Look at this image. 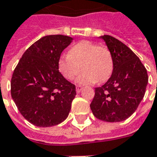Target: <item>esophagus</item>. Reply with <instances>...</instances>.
<instances>
[{
	"label": "esophagus",
	"mask_w": 157,
	"mask_h": 157,
	"mask_svg": "<svg viewBox=\"0 0 157 157\" xmlns=\"http://www.w3.org/2000/svg\"><path fill=\"white\" fill-rule=\"evenodd\" d=\"M75 89H76V92H77V93H80V92L82 91V86H80V85H76Z\"/></svg>",
	"instance_id": "1"
}]
</instances>
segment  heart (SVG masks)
I'll return each mask as SVG.
<instances>
[{"mask_svg":"<svg viewBox=\"0 0 157 157\" xmlns=\"http://www.w3.org/2000/svg\"><path fill=\"white\" fill-rule=\"evenodd\" d=\"M113 68V57L109 48L89 41L75 44L68 55L58 61L59 71L67 80H73L80 69L82 70L77 82L83 85L104 82L109 78Z\"/></svg>","mask_w":157,"mask_h":157,"instance_id":"obj_1","label":"heart"}]
</instances>
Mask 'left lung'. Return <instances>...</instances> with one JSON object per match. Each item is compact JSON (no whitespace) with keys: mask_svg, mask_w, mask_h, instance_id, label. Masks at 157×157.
I'll return each instance as SVG.
<instances>
[{"mask_svg":"<svg viewBox=\"0 0 157 157\" xmlns=\"http://www.w3.org/2000/svg\"><path fill=\"white\" fill-rule=\"evenodd\" d=\"M101 38L112 54L114 68L108 82L95 89L90 109L99 120L122 122L136 110L143 100L149 81L147 69L122 41L110 35Z\"/></svg>","mask_w":157,"mask_h":157,"instance_id":"left-lung-1","label":"left lung"}]
</instances>
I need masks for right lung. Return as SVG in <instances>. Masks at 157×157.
Segmentation results:
<instances>
[{
    "instance_id": "add662e5",
    "label": "right lung",
    "mask_w": 157,
    "mask_h": 157,
    "mask_svg": "<svg viewBox=\"0 0 157 157\" xmlns=\"http://www.w3.org/2000/svg\"><path fill=\"white\" fill-rule=\"evenodd\" d=\"M72 37L47 35L24 52L11 79V95L20 113L37 127H51L68 116L75 86L59 72L62 52Z\"/></svg>"
}]
</instances>
